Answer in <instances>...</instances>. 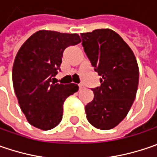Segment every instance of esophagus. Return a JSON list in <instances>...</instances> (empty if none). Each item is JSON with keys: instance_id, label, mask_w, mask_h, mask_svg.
<instances>
[{"instance_id": "obj_1", "label": "esophagus", "mask_w": 157, "mask_h": 157, "mask_svg": "<svg viewBox=\"0 0 157 157\" xmlns=\"http://www.w3.org/2000/svg\"><path fill=\"white\" fill-rule=\"evenodd\" d=\"M83 88H84V85H83V84H82V83L79 84V89H80V90H82V89H83Z\"/></svg>"}]
</instances>
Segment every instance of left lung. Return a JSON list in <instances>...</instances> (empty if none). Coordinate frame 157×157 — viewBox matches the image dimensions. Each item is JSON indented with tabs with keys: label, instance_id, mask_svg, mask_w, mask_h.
Returning a JSON list of instances; mask_svg holds the SVG:
<instances>
[{
	"label": "left lung",
	"instance_id": "8db88e82",
	"mask_svg": "<svg viewBox=\"0 0 157 157\" xmlns=\"http://www.w3.org/2000/svg\"><path fill=\"white\" fill-rule=\"evenodd\" d=\"M82 46L101 85L91 89L94 98L85 106L92 126L112 129L126 118L136 97L139 67L129 45L118 33L98 29L81 33Z\"/></svg>",
	"mask_w": 157,
	"mask_h": 157
}]
</instances>
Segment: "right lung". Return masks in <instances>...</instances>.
<instances>
[{"label": "right lung", "mask_w": 157, "mask_h": 157, "mask_svg": "<svg viewBox=\"0 0 157 157\" xmlns=\"http://www.w3.org/2000/svg\"><path fill=\"white\" fill-rule=\"evenodd\" d=\"M81 42L78 34L41 30L35 32L17 52L12 80L19 105L31 126L50 130L62 119L63 104L78 90L75 83L53 82L67 46Z\"/></svg>", "instance_id": "add662e5"}]
</instances>
